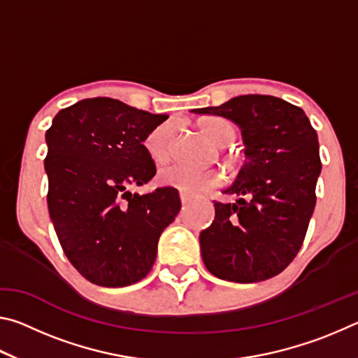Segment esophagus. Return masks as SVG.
I'll return each instance as SVG.
<instances>
[{"instance_id":"1","label":"esophagus","mask_w":358,"mask_h":358,"mask_svg":"<svg viewBox=\"0 0 358 358\" xmlns=\"http://www.w3.org/2000/svg\"><path fill=\"white\" fill-rule=\"evenodd\" d=\"M180 201H181V203L183 205H186L187 202H189V197L186 196V194H183V192H180Z\"/></svg>"}]
</instances>
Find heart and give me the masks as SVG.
<instances>
[{"label": "heart", "mask_w": 358, "mask_h": 358, "mask_svg": "<svg viewBox=\"0 0 358 358\" xmlns=\"http://www.w3.org/2000/svg\"><path fill=\"white\" fill-rule=\"evenodd\" d=\"M199 124H201L203 134L220 147L234 141L235 126L232 121L222 117H207ZM173 138L175 124L172 121H166V123L156 126L148 132V136L143 141L145 150L155 162H166L172 155ZM159 181L162 185L172 186L175 189L187 194V196L196 197L220 185L221 175L216 169L172 164L161 169Z\"/></svg>", "instance_id": "1"}]
</instances>
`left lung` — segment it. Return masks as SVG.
<instances>
[{
    "mask_svg": "<svg viewBox=\"0 0 358 358\" xmlns=\"http://www.w3.org/2000/svg\"><path fill=\"white\" fill-rule=\"evenodd\" d=\"M240 126L246 161L215 202V221L201 232V252L211 275L259 282L280 275L305 240L316 207L319 141L310 120L290 102L266 94L237 96L220 107L194 108Z\"/></svg>",
    "mask_w": 358,
    "mask_h": 358,
    "instance_id": "left-lung-1",
    "label": "left lung"
}]
</instances>
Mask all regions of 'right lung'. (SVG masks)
<instances>
[{"mask_svg":"<svg viewBox=\"0 0 358 358\" xmlns=\"http://www.w3.org/2000/svg\"><path fill=\"white\" fill-rule=\"evenodd\" d=\"M166 120L93 98L59 110L45 132L48 213L66 257L90 282L123 287L143 280L162 230L178 215L175 187L129 191L155 177L143 141Z\"/></svg>","mask_w":358,"mask_h":358,"instance_id":"add662e5","label":"right lung"}]
</instances>
